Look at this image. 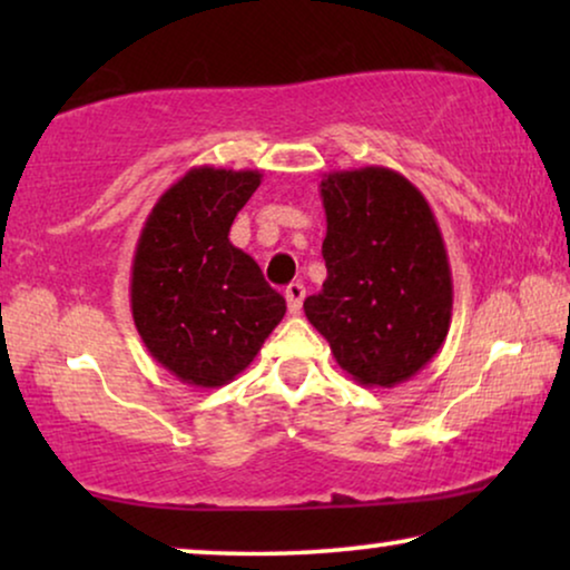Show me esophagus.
Listing matches in <instances>:
<instances>
[{
	"label": "esophagus",
	"mask_w": 570,
	"mask_h": 570,
	"mask_svg": "<svg viewBox=\"0 0 570 570\" xmlns=\"http://www.w3.org/2000/svg\"><path fill=\"white\" fill-rule=\"evenodd\" d=\"M303 298H306V287L301 283H291L285 287V301H287V311H291L293 316L301 314L303 308Z\"/></svg>",
	"instance_id": "34e87169"
}]
</instances>
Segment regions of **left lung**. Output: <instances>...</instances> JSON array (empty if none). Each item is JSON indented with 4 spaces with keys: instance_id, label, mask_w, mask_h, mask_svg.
<instances>
[{
    "instance_id": "left-lung-1",
    "label": "left lung",
    "mask_w": 570,
    "mask_h": 570,
    "mask_svg": "<svg viewBox=\"0 0 570 570\" xmlns=\"http://www.w3.org/2000/svg\"><path fill=\"white\" fill-rule=\"evenodd\" d=\"M318 191L326 279L303 311L353 381L392 389L425 368L449 334L454 285L441 228L392 168L332 170Z\"/></svg>"
}]
</instances>
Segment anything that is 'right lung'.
I'll list each match as a JSON object with an SVG mask.
<instances>
[{
  "mask_svg": "<svg viewBox=\"0 0 570 570\" xmlns=\"http://www.w3.org/2000/svg\"><path fill=\"white\" fill-rule=\"evenodd\" d=\"M259 184V170H186L139 233L131 318L147 353L189 386L236 379L285 316L283 295L228 238Z\"/></svg>",
  "mask_w": 570,
  "mask_h": 570,
  "instance_id": "obj_1",
  "label": "right lung"
}]
</instances>
